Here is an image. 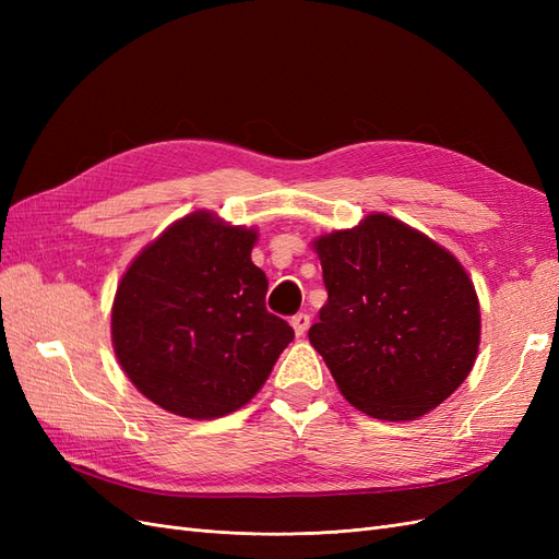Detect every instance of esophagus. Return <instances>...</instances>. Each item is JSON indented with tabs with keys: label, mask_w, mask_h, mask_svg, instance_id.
Segmentation results:
<instances>
[{
	"label": "esophagus",
	"mask_w": 559,
	"mask_h": 559,
	"mask_svg": "<svg viewBox=\"0 0 559 559\" xmlns=\"http://www.w3.org/2000/svg\"><path fill=\"white\" fill-rule=\"evenodd\" d=\"M292 326H294V331H296V335L300 337V335H306L308 333V329H310V314H306V312H298L296 317H292Z\"/></svg>",
	"instance_id": "34e87169"
}]
</instances>
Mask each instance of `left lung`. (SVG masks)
Masks as SVG:
<instances>
[{
	"instance_id": "1",
	"label": "left lung",
	"mask_w": 559,
	"mask_h": 559,
	"mask_svg": "<svg viewBox=\"0 0 559 559\" xmlns=\"http://www.w3.org/2000/svg\"><path fill=\"white\" fill-rule=\"evenodd\" d=\"M329 292L312 347L361 413L405 421L443 403L471 373L480 306L448 249L386 214L312 242Z\"/></svg>"
}]
</instances>
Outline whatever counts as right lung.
<instances>
[{"mask_svg": "<svg viewBox=\"0 0 559 559\" xmlns=\"http://www.w3.org/2000/svg\"><path fill=\"white\" fill-rule=\"evenodd\" d=\"M257 230L212 212L179 218L116 289L111 343L130 382L163 411L214 419L257 396L294 329L265 310Z\"/></svg>", "mask_w": 559, "mask_h": 559, "instance_id": "right-lung-1", "label": "right lung"}]
</instances>
